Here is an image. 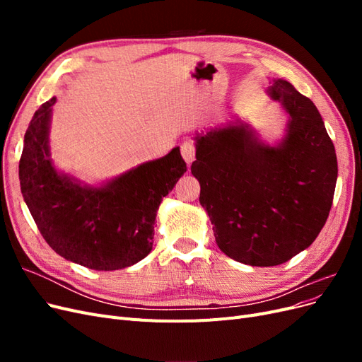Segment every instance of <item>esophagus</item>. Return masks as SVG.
Here are the masks:
<instances>
[{
    "mask_svg": "<svg viewBox=\"0 0 362 362\" xmlns=\"http://www.w3.org/2000/svg\"><path fill=\"white\" fill-rule=\"evenodd\" d=\"M181 154H182V158L185 160V163L190 166L194 160V154H196V149H194V145L192 144V141H184V144L181 145Z\"/></svg>",
    "mask_w": 362,
    "mask_h": 362,
    "instance_id": "34e87169",
    "label": "esophagus"
}]
</instances>
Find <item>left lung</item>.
Here are the masks:
<instances>
[{
    "label": "left lung",
    "instance_id": "left-lung-1",
    "mask_svg": "<svg viewBox=\"0 0 362 362\" xmlns=\"http://www.w3.org/2000/svg\"><path fill=\"white\" fill-rule=\"evenodd\" d=\"M266 92L287 115L281 140L266 144L235 117L194 136L192 163L218 249L258 267L282 264L314 242L338 175L334 144L310 98L281 78Z\"/></svg>",
    "mask_w": 362,
    "mask_h": 362
}]
</instances>
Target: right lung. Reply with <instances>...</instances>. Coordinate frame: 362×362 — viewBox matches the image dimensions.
<instances>
[{
	"label": "right lung",
	"instance_id": "add662e5",
	"mask_svg": "<svg viewBox=\"0 0 362 362\" xmlns=\"http://www.w3.org/2000/svg\"><path fill=\"white\" fill-rule=\"evenodd\" d=\"M56 96L42 104L24 136L21 192L47 243L64 259L93 270L136 264L152 250L158 206L187 170L180 148L100 185L54 166L49 127Z\"/></svg>",
	"mask_w": 362,
	"mask_h": 362
}]
</instances>
